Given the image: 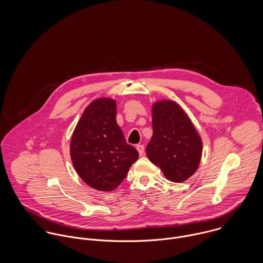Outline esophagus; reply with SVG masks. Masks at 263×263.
Instances as JSON below:
<instances>
[{"instance_id":"obj_1","label":"esophagus","mask_w":263,"mask_h":263,"mask_svg":"<svg viewBox=\"0 0 263 263\" xmlns=\"http://www.w3.org/2000/svg\"><path fill=\"white\" fill-rule=\"evenodd\" d=\"M137 150L139 152L140 156H143L145 154V147L143 145H138L137 146Z\"/></svg>"}]
</instances>
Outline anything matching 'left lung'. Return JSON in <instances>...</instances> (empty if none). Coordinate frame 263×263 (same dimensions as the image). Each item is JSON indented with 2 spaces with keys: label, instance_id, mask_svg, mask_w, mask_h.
Segmentation results:
<instances>
[{
  "label": "left lung",
  "instance_id": "8db88e82",
  "mask_svg": "<svg viewBox=\"0 0 263 263\" xmlns=\"http://www.w3.org/2000/svg\"><path fill=\"white\" fill-rule=\"evenodd\" d=\"M153 136L146 148L151 162L172 182H183L197 170L202 141L183 108L162 99L152 105Z\"/></svg>",
  "mask_w": 263,
  "mask_h": 263
}]
</instances>
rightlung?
Returning a JSON list of instances; mask_svg holds the SVG:
<instances>
[{"label": "right lung", "instance_id": "add662e5", "mask_svg": "<svg viewBox=\"0 0 263 263\" xmlns=\"http://www.w3.org/2000/svg\"><path fill=\"white\" fill-rule=\"evenodd\" d=\"M70 154L81 179L99 191H112L125 178L139 153L116 122V101L101 97L82 113L72 135Z\"/></svg>", "mask_w": 263, "mask_h": 263}]
</instances>
